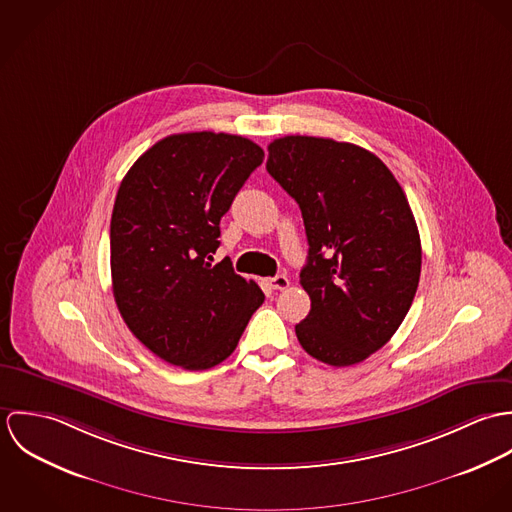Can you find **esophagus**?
<instances>
[{"mask_svg": "<svg viewBox=\"0 0 512 512\" xmlns=\"http://www.w3.org/2000/svg\"><path fill=\"white\" fill-rule=\"evenodd\" d=\"M268 286H270L272 290H276V292H282V290H286V288L290 286V280H288V276L278 274V276H274V278L268 280Z\"/></svg>", "mask_w": 512, "mask_h": 512, "instance_id": "obj_1", "label": "esophagus"}]
</instances>
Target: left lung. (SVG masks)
Segmentation results:
<instances>
[{"label":"left lung","mask_w":512,"mask_h":512,"mask_svg":"<svg viewBox=\"0 0 512 512\" xmlns=\"http://www.w3.org/2000/svg\"><path fill=\"white\" fill-rule=\"evenodd\" d=\"M266 169L299 205L309 244L299 282L311 309L297 341L325 365H357L390 341L418 290L408 199L374 153L329 138L274 140Z\"/></svg>","instance_id":"1"}]
</instances>
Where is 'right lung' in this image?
I'll list each match as a JSON object with an SVG mask.
<instances>
[{"label":"right lung","mask_w":512,"mask_h":512,"mask_svg":"<svg viewBox=\"0 0 512 512\" xmlns=\"http://www.w3.org/2000/svg\"><path fill=\"white\" fill-rule=\"evenodd\" d=\"M262 161L264 149L242 136L173 134L120 183L110 222L114 299L130 331L169 365H219L264 303L230 262H209L222 215Z\"/></svg>","instance_id":"1"}]
</instances>
